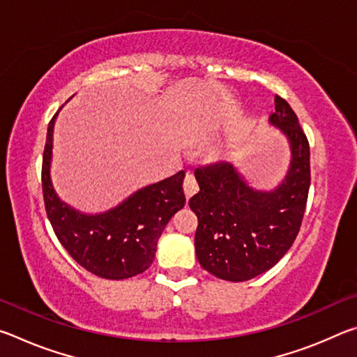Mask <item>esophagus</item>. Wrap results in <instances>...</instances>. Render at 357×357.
<instances>
[{
	"mask_svg": "<svg viewBox=\"0 0 357 357\" xmlns=\"http://www.w3.org/2000/svg\"><path fill=\"white\" fill-rule=\"evenodd\" d=\"M198 192V183L195 176H193L192 173H187L185 178H184V193H185V198L189 200L190 197L195 195Z\"/></svg>",
	"mask_w": 357,
	"mask_h": 357,
	"instance_id": "34e87169",
	"label": "esophagus"
}]
</instances>
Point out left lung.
<instances>
[{
	"mask_svg": "<svg viewBox=\"0 0 357 357\" xmlns=\"http://www.w3.org/2000/svg\"><path fill=\"white\" fill-rule=\"evenodd\" d=\"M269 124L289 146L287 174L271 190L253 189L229 162L198 168L200 192L189 200L198 217L195 253L217 279L245 282L266 273L298 236L310 187V148L298 116L275 96Z\"/></svg>",
	"mask_w": 357,
	"mask_h": 357,
	"instance_id": "left-lung-1",
	"label": "left lung"
}]
</instances>
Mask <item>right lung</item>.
Listing matches in <instances>:
<instances>
[{
	"label": "right lung",
	"instance_id": "1",
	"mask_svg": "<svg viewBox=\"0 0 357 357\" xmlns=\"http://www.w3.org/2000/svg\"><path fill=\"white\" fill-rule=\"evenodd\" d=\"M58 113L48 124L42 159V192L53 231L82 268L102 279L123 280L144 273L154 261L157 241L167 223L184 208L185 173L178 172L142 187L104 213H82L63 202L52 183L53 129Z\"/></svg>",
	"mask_w": 357,
	"mask_h": 357
}]
</instances>
